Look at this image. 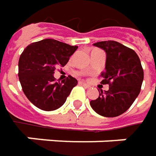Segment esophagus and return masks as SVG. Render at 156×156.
<instances>
[{"instance_id":"obj_1","label":"esophagus","mask_w":156,"mask_h":156,"mask_svg":"<svg viewBox=\"0 0 156 156\" xmlns=\"http://www.w3.org/2000/svg\"><path fill=\"white\" fill-rule=\"evenodd\" d=\"M79 84L85 87H90V86H89L88 84H87V83H85L84 81H79Z\"/></svg>"}]
</instances>
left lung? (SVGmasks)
<instances>
[{
	"label": "left lung",
	"mask_w": 156,
	"mask_h": 156,
	"mask_svg": "<svg viewBox=\"0 0 156 156\" xmlns=\"http://www.w3.org/2000/svg\"><path fill=\"white\" fill-rule=\"evenodd\" d=\"M107 54L106 71L101 74V84H108V90L99 91V96L90 106L100 115L115 117L129 109L140 94L143 69L140 58L133 49L115 41L94 44Z\"/></svg>",
	"instance_id": "left-lung-1"
}]
</instances>
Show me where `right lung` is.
<instances>
[{"mask_svg":"<svg viewBox=\"0 0 156 156\" xmlns=\"http://www.w3.org/2000/svg\"><path fill=\"white\" fill-rule=\"evenodd\" d=\"M77 46L54 39H44L28 45L21 53L18 63V76L22 91L35 107L41 110H55L66 101L77 80L69 75L56 81L57 67H64Z\"/></svg>","mask_w":156,"mask_h":156,"instance_id":"obj_1","label":"right lung"}]
</instances>
